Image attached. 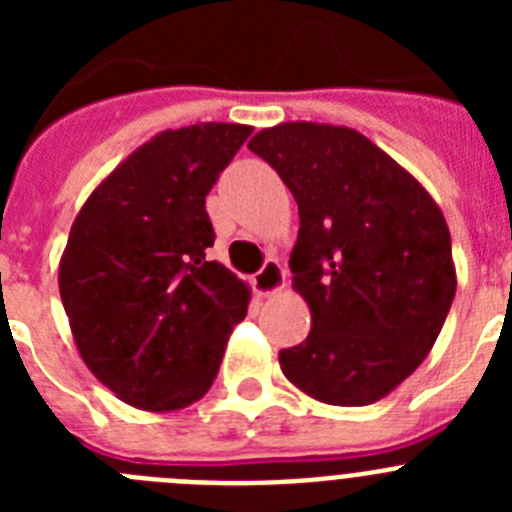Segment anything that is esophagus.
Listing matches in <instances>:
<instances>
[{
	"label": "esophagus",
	"mask_w": 512,
	"mask_h": 512,
	"mask_svg": "<svg viewBox=\"0 0 512 512\" xmlns=\"http://www.w3.org/2000/svg\"><path fill=\"white\" fill-rule=\"evenodd\" d=\"M253 287H256L261 297L279 295L287 287V271H284V266L277 259H269L261 266L259 274L253 277Z\"/></svg>",
	"instance_id": "1"
}]
</instances>
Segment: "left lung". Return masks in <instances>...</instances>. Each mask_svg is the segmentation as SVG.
I'll list each match as a JSON object with an SVG mask.
<instances>
[{
  "label": "left lung",
  "instance_id": "1",
  "mask_svg": "<svg viewBox=\"0 0 512 512\" xmlns=\"http://www.w3.org/2000/svg\"><path fill=\"white\" fill-rule=\"evenodd\" d=\"M300 207L289 253L310 336L279 351L312 400L361 408L423 364L456 295L451 235L423 184L359 130L279 122L248 140Z\"/></svg>",
  "mask_w": 512,
  "mask_h": 512
}]
</instances>
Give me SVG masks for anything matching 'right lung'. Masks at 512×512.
<instances>
[{"label": "right lung", "instance_id": "1", "mask_svg": "<svg viewBox=\"0 0 512 512\" xmlns=\"http://www.w3.org/2000/svg\"><path fill=\"white\" fill-rule=\"evenodd\" d=\"M253 133L238 122L164 130L104 176L71 225L58 289L89 372L151 413L212 387L251 289L205 251V197Z\"/></svg>", "mask_w": 512, "mask_h": 512}]
</instances>
